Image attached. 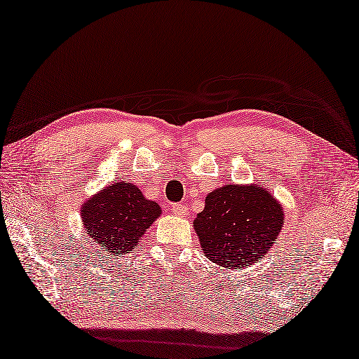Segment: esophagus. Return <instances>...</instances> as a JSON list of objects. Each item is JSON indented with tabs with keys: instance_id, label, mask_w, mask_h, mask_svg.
<instances>
[{
	"instance_id": "obj_1",
	"label": "esophagus",
	"mask_w": 359,
	"mask_h": 359,
	"mask_svg": "<svg viewBox=\"0 0 359 359\" xmlns=\"http://www.w3.org/2000/svg\"><path fill=\"white\" fill-rule=\"evenodd\" d=\"M172 211H174V215L179 216V217H185L188 215V208L185 207V205H182V203H174L172 205Z\"/></svg>"
}]
</instances>
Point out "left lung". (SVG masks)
<instances>
[{
    "mask_svg": "<svg viewBox=\"0 0 359 359\" xmlns=\"http://www.w3.org/2000/svg\"><path fill=\"white\" fill-rule=\"evenodd\" d=\"M284 224L280 202L262 185H224L205 197L194 230L211 262L238 270L265 257Z\"/></svg>",
    "mask_w": 359,
    "mask_h": 359,
    "instance_id": "8db88e82",
    "label": "left lung"
}]
</instances>
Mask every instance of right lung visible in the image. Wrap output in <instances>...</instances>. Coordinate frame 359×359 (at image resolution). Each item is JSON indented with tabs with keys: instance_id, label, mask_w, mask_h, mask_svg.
Returning <instances> with one entry per match:
<instances>
[{
	"instance_id": "1",
	"label": "right lung",
	"mask_w": 359,
	"mask_h": 359,
	"mask_svg": "<svg viewBox=\"0 0 359 359\" xmlns=\"http://www.w3.org/2000/svg\"><path fill=\"white\" fill-rule=\"evenodd\" d=\"M160 215V205L148 201L131 182L102 188L80 208L86 234L112 257L131 253Z\"/></svg>"
}]
</instances>
